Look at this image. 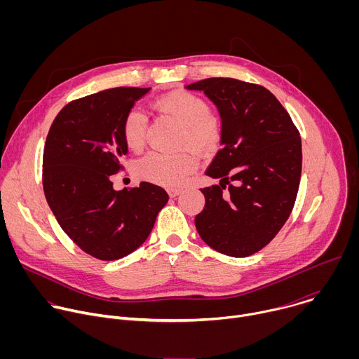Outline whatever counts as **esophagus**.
<instances>
[{
    "label": "esophagus",
    "instance_id": "obj_1",
    "mask_svg": "<svg viewBox=\"0 0 359 359\" xmlns=\"http://www.w3.org/2000/svg\"><path fill=\"white\" fill-rule=\"evenodd\" d=\"M168 193H169L170 197H176V196H179L182 193V190L180 189H168Z\"/></svg>",
    "mask_w": 359,
    "mask_h": 359
}]
</instances>
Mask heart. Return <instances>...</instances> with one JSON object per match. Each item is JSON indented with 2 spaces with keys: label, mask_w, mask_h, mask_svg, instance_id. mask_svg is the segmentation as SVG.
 <instances>
[{
  "label": "heart",
  "mask_w": 359,
  "mask_h": 359,
  "mask_svg": "<svg viewBox=\"0 0 359 359\" xmlns=\"http://www.w3.org/2000/svg\"><path fill=\"white\" fill-rule=\"evenodd\" d=\"M153 108L183 128L182 144L198 153H209L217 147L222 137L220 123L208 102L200 96L190 92H172L156 99ZM146 125V118L139 109H130L125 115L122 137L130 150L137 151L144 146ZM196 166V159L187 151H151L137 163V172L153 183L179 187Z\"/></svg>",
  "instance_id": "heart-1"
}]
</instances>
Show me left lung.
Returning <instances> with one entry per match:
<instances>
[{
	"label": "left lung",
	"mask_w": 359,
	"mask_h": 359,
	"mask_svg": "<svg viewBox=\"0 0 359 359\" xmlns=\"http://www.w3.org/2000/svg\"><path fill=\"white\" fill-rule=\"evenodd\" d=\"M186 89L206 93L222 119L223 147L206 170L220 184L200 189L206 204L194 219L197 233L222 254L247 257L267 245L291 215L301 179L299 132L264 86L208 78Z\"/></svg>",
	"instance_id": "left-lung-1"
}]
</instances>
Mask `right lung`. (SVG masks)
<instances>
[{
    "instance_id": "right-lung-1",
    "label": "right lung",
    "mask_w": 359,
    "mask_h": 359,
    "mask_svg": "<svg viewBox=\"0 0 359 359\" xmlns=\"http://www.w3.org/2000/svg\"><path fill=\"white\" fill-rule=\"evenodd\" d=\"M150 88H112L72 100L46 136L42 184L49 209L67 236L99 260H118L140 247L169 200L142 182L115 190L111 176L128 153L122 122Z\"/></svg>"
}]
</instances>
